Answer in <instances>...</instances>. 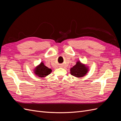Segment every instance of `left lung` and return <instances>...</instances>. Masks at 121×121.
<instances>
[{
	"instance_id": "8db88e82",
	"label": "left lung",
	"mask_w": 121,
	"mask_h": 121,
	"mask_svg": "<svg viewBox=\"0 0 121 121\" xmlns=\"http://www.w3.org/2000/svg\"><path fill=\"white\" fill-rule=\"evenodd\" d=\"M71 74L76 77L80 78L86 75L88 71L86 65L82 64L80 61L77 62L76 64L70 69Z\"/></svg>"
}]
</instances>
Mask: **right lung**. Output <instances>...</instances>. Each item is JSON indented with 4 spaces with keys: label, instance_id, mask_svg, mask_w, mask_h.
I'll use <instances>...</instances> for the list:
<instances>
[{
    "label": "right lung",
    "instance_id": "obj_1",
    "mask_svg": "<svg viewBox=\"0 0 121 121\" xmlns=\"http://www.w3.org/2000/svg\"><path fill=\"white\" fill-rule=\"evenodd\" d=\"M52 72V69L45 66L42 62L37 67H36L34 69V74L41 78L45 77L50 74Z\"/></svg>",
    "mask_w": 121,
    "mask_h": 121
}]
</instances>
